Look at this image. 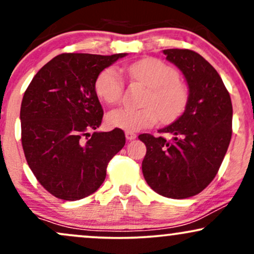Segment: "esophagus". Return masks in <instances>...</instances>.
Instances as JSON below:
<instances>
[{
	"mask_svg": "<svg viewBox=\"0 0 254 254\" xmlns=\"http://www.w3.org/2000/svg\"><path fill=\"white\" fill-rule=\"evenodd\" d=\"M125 137H127V141H132V139L136 138L137 135L133 132H129V131H127V132H125Z\"/></svg>",
	"mask_w": 254,
	"mask_h": 254,
	"instance_id": "obj_1",
	"label": "esophagus"
}]
</instances>
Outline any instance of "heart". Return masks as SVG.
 Here are the masks:
<instances>
[{
  "label": "heart",
  "instance_id": "1",
  "mask_svg": "<svg viewBox=\"0 0 254 254\" xmlns=\"http://www.w3.org/2000/svg\"><path fill=\"white\" fill-rule=\"evenodd\" d=\"M127 74L131 80L150 89L144 101L147 106L139 110L129 107L112 110L107 115L111 127L136 132L153 127L160 118L164 122L173 121L185 109L188 90L179 82V72L170 64L156 58H147L130 65ZM123 89L124 81L115 68L101 71L95 82L97 94L106 104L117 103Z\"/></svg>",
  "mask_w": 254,
  "mask_h": 254
}]
</instances>
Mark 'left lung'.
I'll use <instances>...</instances> for the list:
<instances>
[{"mask_svg": "<svg viewBox=\"0 0 254 254\" xmlns=\"http://www.w3.org/2000/svg\"><path fill=\"white\" fill-rule=\"evenodd\" d=\"M162 52L183 72L189 97L183 115L159 130L171 133V141L138 136L147 147L142 172L157 193L184 199L203 191L217 174L232 138V100L218 72L199 54L186 49Z\"/></svg>", "mask_w": 254, "mask_h": 254, "instance_id": "left-lung-1", "label": "left lung"}]
</instances>
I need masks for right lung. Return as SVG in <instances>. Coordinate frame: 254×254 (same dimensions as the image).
I'll use <instances>...</instances> for the list:
<instances>
[{
  "label": "right lung",
  "instance_id": "obj_1",
  "mask_svg": "<svg viewBox=\"0 0 254 254\" xmlns=\"http://www.w3.org/2000/svg\"><path fill=\"white\" fill-rule=\"evenodd\" d=\"M127 55H58L26 89L20 110L26 160L43 188L60 199L94 193L106 178L109 161L124 147L123 130L97 131L104 111L95 82L104 69Z\"/></svg>",
  "mask_w": 254,
  "mask_h": 254
}]
</instances>
